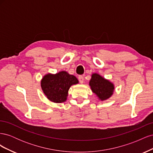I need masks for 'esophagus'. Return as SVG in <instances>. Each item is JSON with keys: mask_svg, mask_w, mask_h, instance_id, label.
<instances>
[{"mask_svg": "<svg viewBox=\"0 0 153 153\" xmlns=\"http://www.w3.org/2000/svg\"><path fill=\"white\" fill-rule=\"evenodd\" d=\"M78 80H79L80 84H83L84 82V77L83 76H78Z\"/></svg>", "mask_w": 153, "mask_h": 153, "instance_id": "esophagus-1", "label": "esophagus"}]
</instances>
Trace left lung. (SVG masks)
Returning <instances> with one entry per match:
<instances>
[{"label": "left lung", "mask_w": 153, "mask_h": 153, "mask_svg": "<svg viewBox=\"0 0 153 153\" xmlns=\"http://www.w3.org/2000/svg\"><path fill=\"white\" fill-rule=\"evenodd\" d=\"M89 86L101 101H105L112 96L114 91V85L110 80L106 79L98 73H92L89 81Z\"/></svg>", "instance_id": "left-lung-1"}]
</instances>
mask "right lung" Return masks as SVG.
<instances>
[{
  "instance_id": "obj_1",
  "label": "right lung",
  "mask_w": 153,
  "mask_h": 153,
  "mask_svg": "<svg viewBox=\"0 0 153 153\" xmlns=\"http://www.w3.org/2000/svg\"><path fill=\"white\" fill-rule=\"evenodd\" d=\"M77 84V78L65 71L56 74L48 73L41 80V89L45 96L50 101L56 103L66 101L69 88Z\"/></svg>"
}]
</instances>
